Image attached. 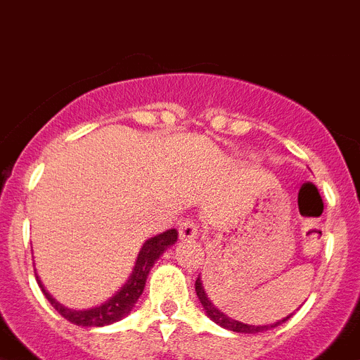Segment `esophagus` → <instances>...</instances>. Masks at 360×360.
Wrapping results in <instances>:
<instances>
[{
    "instance_id": "esophagus-1",
    "label": "esophagus",
    "mask_w": 360,
    "mask_h": 360,
    "mask_svg": "<svg viewBox=\"0 0 360 360\" xmlns=\"http://www.w3.org/2000/svg\"><path fill=\"white\" fill-rule=\"evenodd\" d=\"M197 235H199V226H197V222H193V220L190 219L181 222L179 224L181 240H193V238H197Z\"/></svg>"
}]
</instances>
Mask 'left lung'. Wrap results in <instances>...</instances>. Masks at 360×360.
Listing matches in <instances>:
<instances>
[{"label": "left lung", "instance_id": "obj_1", "mask_svg": "<svg viewBox=\"0 0 360 360\" xmlns=\"http://www.w3.org/2000/svg\"><path fill=\"white\" fill-rule=\"evenodd\" d=\"M195 292H197V297H199V301H200V305H202L204 312H206V316H208L213 323H217L219 326H222V328L231 330V332H236V333L265 332V330L276 328V326H280L281 323H285L287 319H290V317H292V314H289V316H285L283 319H280V321H276V323H271V325H248V323L236 321V319L229 317L228 314L220 312V310L213 305L212 300H210L208 294H206V290H204L200 274H199V278L195 280Z\"/></svg>", "mask_w": 360, "mask_h": 360}]
</instances>
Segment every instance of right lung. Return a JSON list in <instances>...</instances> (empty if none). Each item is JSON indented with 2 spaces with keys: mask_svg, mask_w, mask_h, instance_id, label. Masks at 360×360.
<instances>
[{
  "mask_svg": "<svg viewBox=\"0 0 360 360\" xmlns=\"http://www.w3.org/2000/svg\"><path fill=\"white\" fill-rule=\"evenodd\" d=\"M177 242V231L176 229H167V231L160 233L156 236H150L148 240H145V244L141 245L140 252H138V258H136L134 269H132L131 276L125 281L124 287L118 290L116 294H112L108 301H103L102 305L93 307V309H84V310H75L68 309V307L60 305L59 301L55 300L46 289H44L43 281L37 278V283L43 290V294L46 296V300L50 301L51 307H53L64 319H68L70 323L77 326H105L112 325V323L124 319L125 316H129L132 310V307L136 305V301L140 300L141 292L145 289V281H147L148 273H150L152 265L156 264L158 258L167 251L170 245H174Z\"/></svg>",
  "mask_w": 360,
  "mask_h": 360,
  "instance_id": "add662e5",
  "label": "right lung"
}]
</instances>
